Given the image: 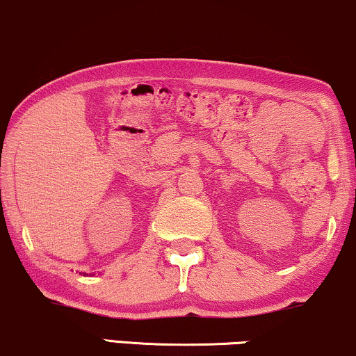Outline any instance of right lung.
I'll return each instance as SVG.
<instances>
[{
    "label": "right lung",
    "mask_w": 356,
    "mask_h": 356,
    "mask_svg": "<svg viewBox=\"0 0 356 356\" xmlns=\"http://www.w3.org/2000/svg\"><path fill=\"white\" fill-rule=\"evenodd\" d=\"M83 275H85V273H83Z\"/></svg>",
    "instance_id": "obj_1"
}]
</instances>
